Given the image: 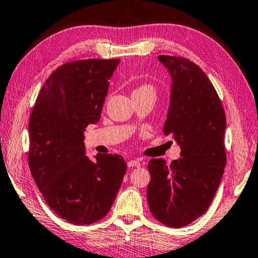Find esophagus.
Instances as JSON below:
<instances>
[{
	"label": "esophagus",
	"instance_id": "obj_1",
	"mask_svg": "<svg viewBox=\"0 0 258 258\" xmlns=\"http://www.w3.org/2000/svg\"><path fill=\"white\" fill-rule=\"evenodd\" d=\"M127 165H128V167H133V166H137V167H139L140 166V162L138 161V159H131V161H128V163H127Z\"/></svg>",
	"mask_w": 258,
	"mask_h": 258
}]
</instances>
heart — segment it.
Returning a JSON list of instances; mask_svg holds the SVG:
<instances>
[{
	"instance_id": "obj_1",
	"label": "heart",
	"mask_w": 258,
	"mask_h": 258,
	"mask_svg": "<svg viewBox=\"0 0 258 258\" xmlns=\"http://www.w3.org/2000/svg\"><path fill=\"white\" fill-rule=\"evenodd\" d=\"M145 92H154V87L151 85H140L139 87L134 89L133 93H145Z\"/></svg>"
}]
</instances>
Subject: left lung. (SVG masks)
Returning a JSON list of instances; mask_svg holds the SVG:
<instances>
[{"mask_svg":"<svg viewBox=\"0 0 258 258\" xmlns=\"http://www.w3.org/2000/svg\"><path fill=\"white\" fill-rule=\"evenodd\" d=\"M172 78L164 134L180 146V158L148 163L147 200L151 215L170 227H182L208 210L226 165L222 102L202 69L183 57L159 55Z\"/></svg>","mask_w":258,"mask_h":258,"instance_id":"8db88e82","label":"left lung"}]
</instances>
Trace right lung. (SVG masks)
<instances>
[{"label":"right lung","instance_id":"obj_1","mask_svg":"<svg viewBox=\"0 0 258 258\" xmlns=\"http://www.w3.org/2000/svg\"><path fill=\"white\" fill-rule=\"evenodd\" d=\"M120 59H80L49 76L28 132V165L51 210L75 225L99 222L111 208L127 165L120 155H85L84 132L100 120L109 79Z\"/></svg>","mask_w":258,"mask_h":258}]
</instances>
